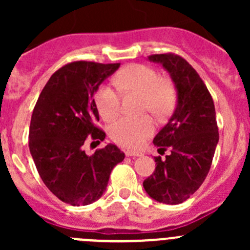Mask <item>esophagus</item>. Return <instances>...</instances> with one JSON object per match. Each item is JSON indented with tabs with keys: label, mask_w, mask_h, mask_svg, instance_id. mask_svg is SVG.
Instances as JSON below:
<instances>
[{
	"label": "esophagus",
	"mask_w": 250,
	"mask_h": 250,
	"mask_svg": "<svg viewBox=\"0 0 250 250\" xmlns=\"http://www.w3.org/2000/svg\"><path fill=\"white\" fill-rule=\"evenodd\" d=\"M125 156H128V157H139L141 156L140 152H138V151H125Z\"/></svg>",
	"instance_id": "obj_1"
}]
</instances>
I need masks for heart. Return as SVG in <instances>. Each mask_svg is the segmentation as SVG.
<instances>
[{
	"mask_svg": "<svg viewBox=\"0 0 250 250\" xmlns=\"http://www.w3.org/2000/svg\"><path fill=\"white\" fill-rule=\"evenodd\" d=\"M116 87L123 93L143 94V109L163 116L174 103V92L162 82L160 74L143 64H130L121 69L113 77ZM95 104L105 121L110 122L121 113V95L109 84H100L95 92ZM155 132L152 117H122L110 125V138L118 145L139 148Z\"/></svg>",
	"mask_w": 250,
	"mask_h": 250,
	"instance_id": "obj_1",
	"label": "heart"
}]
</instances>
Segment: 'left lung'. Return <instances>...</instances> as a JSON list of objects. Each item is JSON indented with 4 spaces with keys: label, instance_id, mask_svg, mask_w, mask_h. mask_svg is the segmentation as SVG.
I'll return each mask as SVG.
<instances>
[{
    "label": "left lung",
    "instance_id": "obj_1",
    "mask_svg": "<svg viewBox=\"0 0 250 250\" xmlns=\"http://www.w3.org/2000/svg\"><path fill=\"white\" fill-rule=\"evenodd\" d=\"M169 72L178 92V104L153 144L170 148L165 160L155 157L156 168L145 179L144 188L151 198L166 204L183 203L202 185L213 162L219 141L213 98L195 69L174 53L152 54Z\"/></svg>",
    "mask_w": 250,
    "mask_h": 250
}]
</instances>
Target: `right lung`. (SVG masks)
Returning a JSON list of instances; mask_svg holds the SVG:
<instances>
[{
	"mask_svg": "<svg viewBox=\"0 0 250 250\" xmlns=\"http://www.w3.org/2000/svg\"><path fill=\"white\" fill-rule=\"evenodd\" d=\"M120 67L116 64L72 62L50 76L42 89L29 130V147L44 185L60 201L87 206L106 190L111 170L125 160L113 144L88 156L85 141L100 144L105 132L95 125L99 112L94 93Z\"/></svg>",
	"mask_w": 250,
	"mask_h": 250,
	"instance_id": "1",
	"label": "right lung"
}]
</instances>
